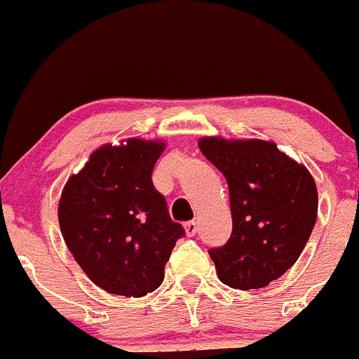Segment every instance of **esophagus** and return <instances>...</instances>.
<instances>
[{
	"instance_id": "34e87169",
	"label": "esophagus",
	"mask_w": 359,
	"mask_h": 359,
	"mask_svg": "<svg viewBox=\"0 0 359 359\" xmlns=\"http://www.w3.org/2000/svg\"><path fill=\"white\" fill-rule=\"evenodd\" d=\"M184 231H186V236H195L196 231H198V225H196V222H187L186 225H184Z\"/></svg>"
}]
</instances>
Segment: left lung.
<instances>
[{
  "mask_svg": "<svg viewBox=\"0 0 359 359\" xmlns=\"http://www.w3.org/2000/svg\"><path fill=\"white\" fill-rule=\"evenodd\" d=\"M229 184L232 234L209 250L219 280L234 290L264 288L295 264L318 212L315 179L273 141H198Z\"/></svg>",
  "mask_w": 359,
  "mask_h": 359,
  "instance_id": "obj_1",
  "label": "left lung"
}]
</instances>
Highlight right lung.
<instances>
[{
  "label": "right lung",
  "mask_w": 359,
  "mask_h": 359,
  "mask_svg": "<svg viewBox=\"0 0 359 359\" xmlns=\"http://www.w3.org/2000/svg\"><path fill=\"white\" fill-rule=\"evenodd\" d=\"M164 148V141L140 137L103 144L60 195L67 248L83 273L114 295L144 297L159 288L164 264L184 236L151 182Z\"/></svg>",
  "instance_id": "1"
}]
</instances>
